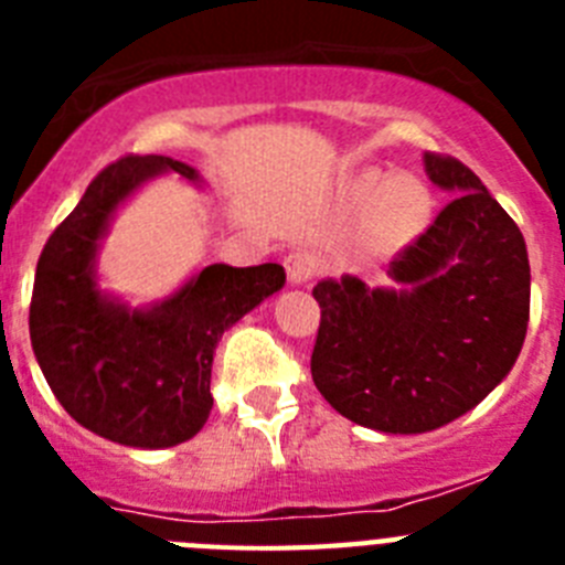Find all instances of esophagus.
<instances>
[{"label":"esophagus","instance_id":"esophagus-1","mask_svg":"<svg viewBox=\"0 0 565 565\" xmlns=\"http://www.w3.org/2000/svg\"><path fill=\"white\" fill-rule=\"evenodd\" d=\"M319 271V259L313 252H306V248H297L286 257V274L291 286H306L308 279Z\"/></svg>","mask_w":565,"mask_h":565}]
</instances>
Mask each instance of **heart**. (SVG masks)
I'll list each match as a JSON object with an SVG mask.
<instances>
[{"instance_id": "b5f03b06", "label": "heart", "mask_w": 565, "mask_h": 565, "mask_svg": "<svg viewBox=\"0 0 565 565\" xmlns=\"http://www.w3.org/2000/svg\"><path fill=\"white\" fill-rule=\"evenodd\" d=\"M364 194L371 201H387V209L404 232L422 228L427 214H430V198L416 181H396V178L376 174V178L364 181Z\"/></svg>"}]
</instances>
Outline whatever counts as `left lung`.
I'll return each mask as SVG.
<instances>
[{
  "label": "left lung",
  "mask_w": 565,
  "mask_h": 565,
  "mask_svg": "<svg viewBox=\"0 0 565 565\" xmlns=\"http://www.w3.org/2000/svg\"><path fill=\"white\" fill-rule=\"evenodd\" d=\"M430 181L456 192L433 226L393 257V288L322 279L311 353L317 391L382 433H427L503 382L526 339L529 257L518 223L476 172L424 152Z\"/></svg>",
  "instance_id": "obj_1"
}]
</instances>
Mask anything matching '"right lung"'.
<instances>
[{
	"instance_id": "obj_1",
	"label": "right lung",
	"mask_w": 565,
	"mask_h": 565,
	"mask_svg": "<svg viewBox=\"0 0 565 565\" xmlns=\"http://www.w3.org/2000/svg\"><path fill=\"white\" fill-rule=\"evenodd\" d=\"M161 172L198 181L167 154H124L102 169L44 243L30 299V342L58 404L96 436L143 450L201 433L223 331L286 286L277 263H214L152 308L132 311L98 291L96 252L109 217Z\"/></svg>"
}]
</instances>
